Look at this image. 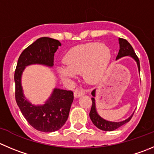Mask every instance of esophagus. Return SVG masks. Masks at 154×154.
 <instances>
[{"instance_id":"1","label":"esophagus","mask_w":154,"mask_h":154,"mask_svg":"<svg viewBox=\"0 0 154 154\" xmlns=\"http://www.w3.org/2000/svg\"><path fill=\"white\" fill-rule=\"evenodd\" d=\"M85 94V91L83 89H79V90H75L74 91V97L76 98H78L82 96V95H84Z\"/></svg>"}]
</instances>
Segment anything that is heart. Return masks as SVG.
Segmentation results:
<instances>
[{
	"label": "heart",
	"instance_id": "obj_1",
	"mask_svg": "<svg viewBox=\"0 0 154 154\" xmlns=\"http://www.w3.org/2000/svg\"><path fill=\"white\" fill-rule=\"evenodd\" d=\"M111 60V51L104 44L88 43L70 49L63 57L66 66L57 67L62 79H72L82 72L86 82L94 84L104 75Z\"/></svg>",
	"mask_w": 154,
	"mask_h": 154
}]
</instances>
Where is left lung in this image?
Instances as JSON below:
<instances>
[{
  "label": "left lung",
  "mask_w": 154,
  "mask_h": 154,
  "mask_svg": "<svg viewBox=\"0 0 154 154\" xmlns=\"http://www.w3.org/2000/svg\"><path fill=\"white\" fill-rule=\"evenodd\" d=\"M119 51L118 55H117L116 60L120 59V58L124 57H130L136 62L137 69H138V72L140 73V62H139V59L135 54V53H134V49L131 47V45L128 43V41L123 38H119ZM95 94H96V89H94L91 92V95L93 96V97H91L92 106L90 113H89V116H90V119H91L93 124L97 128H98L100 130H103V131H112L117 129L118 128L122 126V125H125V123L128 122L131 120L134 112L128 119L123 120V121H120V122H112V121H108V120H106L103 118H102L97 113V111Z\"/></svg>",
  "instance_id": "obj_1"
}]
</instances>
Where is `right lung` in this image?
I'll return each instance as SVG.
<instances>
[{"mask_svg":"<svg viewBox=\"0 0 154 154\" xmlns=\"http://www.w3.org/2000/svg\"><path fill=\"white\" fill-rule=\"evenodd\" d=\"M61 43L48 37L37 39L23 51L14 74L16 101L23 116L33 128L43 132L59 130L66 122L72 103L73 92L55 88L44 104H32L26 97L22 86V75L26 66L35 64L51 68L54 53Z\"/></svg>","mask_w":154,"mask_h":154,"instance_id":"right-lung-1","label":"right lung"}]
</instances>
